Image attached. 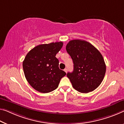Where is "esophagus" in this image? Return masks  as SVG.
<instances>
[{
  "mask_svg": "<svg viewBox=\"0 0 124 124\" xmlns=\"http://www.w3.org/2000/svg\"><path fill=\"white\" fill-rule=\"evenodd\" d=\"M64 71L65 72V73H67V71H68V69H67L65 68V69H64Z\"/></svg>",
  "mask_w": 124,
  "mask_h": 124,
  "instance_id": "esophagus-1",
  "label": "esophagus"
}]
</instances>
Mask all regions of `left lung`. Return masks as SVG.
<instances>
[{
    "label": "left lung",
    "mask_w": 124,
    "mask_h": 124,
    "mask_svg": "<svg viewBox=\"0 0 124 124\" xmlns=\"http://www.w3.org/2000/svg\"><path fill=\"white\" fill-rule=\"evenodd\" d=\"M66 50L73 61L74 70L68 73L73 87L80 93L94 91L101 83L106 72L102 55L90 43L82 40H72Z\"/></svg>",
    "instance_id": "1"
}]
</instances>
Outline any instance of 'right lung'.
<instances>
[{"mask_svg":"<svg viewBox=\"0 0 124 124\" xmlns=\"http://www.w3.org/2000/svg\"><path fill=\"white\" fill-rule=\"evenodd\" d=\"M63 45L62 41L40 44L26 54L23 62L25 77L29 84L39 92L55 90L66 73L59 68L55 56Z\"/></svg>","mask_w":124,"mask_h":124,"instance_id":"obj_1","label":"right lung"}]
</instances>
